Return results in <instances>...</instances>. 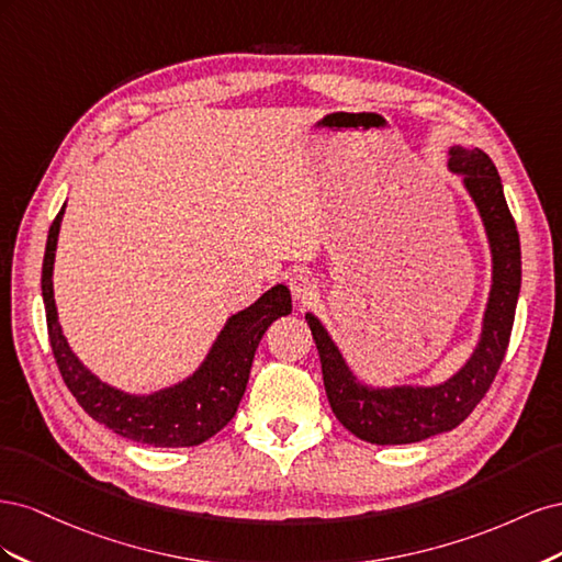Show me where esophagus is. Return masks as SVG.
<instances>
[{
	"label": "esophagus",
	"instance_id": "1",
	"mask_svg": "<svg viewBox=\"0 0 562 562\" xmlns=\"http://www.w3.org/2000/svg\"><path fill=\"white\" fill-rule=\"evenodd\" d=\"M288 285H291L293 297L300 300L302 304H307L316 297V281L310 271H293V274L288 277Z\"/></svg>",
	"mask_w": 562,
	"mask_h": 562
}]
</instances>
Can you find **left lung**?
Listing matches in <instances>:
<instances>
[{"label": "left lung", "mask_w": 562, "mask_h": 562, "mask_svg": "<svg viewBox=\"0 0 562 562\" xmlns=\"http://www.w3.org/2000/svg\"><path fill=\"white\" fill-rule=\"evenodd\" d=\"M450 168L464 176L467 190L483 215L492 260H495L483 337L471 361L440 386L372 391L356 382L328 333L312 314L307 316L333 413L353 436L368 443H417V440L459 427L485 398L512 339L520 293V239L516 220L506 206L499 173L479 147H452Z\"/></svg>", "instance_id": "left-lung-1"}]
</instances>
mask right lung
<instances>
[{"label": "right lung", "instance_id": "1", "mask_svg": "<svg viewBox=\"0 0 562 562\" xmlns=\"http://www.w3.org/2000/svg\"><path fill=\"white\" fill-rule=\"evenodd\" d=\"M63 209L48 229L42 295L46 307L48 342L65 386L77 403L95 422L105 424L114 434L157 448H190L217 434L236 415V407L248 384L255 349H258L271 321L291 314V293L285 285H274L248 310L229 318L220 333L206 363L194 378L159 391L155 396H128L93 378L67 347L58 326L54 302V255L60 229Z\"/></svg>", "mask_w": 562, "mask_h": 562}]
</instances>
